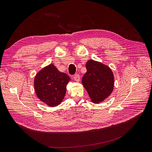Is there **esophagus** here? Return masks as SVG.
Listing matches in <instances>:
<instances>
[{"label":"esophagus","mask_w":152,"mask_h":152,"mask_svg":"<svg viewBox=\"0 0 152 152\" xmlns=\"http://www.w3.org/2000/svg\"><path fill=\"white\" fill-rule=\"evenodd\" d=\"M74 79L75 80V81L79 82L80 81V76L78 74H75L74 75Z\"/></svg>","instance_id":"34e87169"}]
</instances>
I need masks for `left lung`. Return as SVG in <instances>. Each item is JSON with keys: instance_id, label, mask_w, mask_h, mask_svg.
Masks as SVG:
<instances>
[{"instance_id": "left-lung-1", "label": "left lung", "mask_w": 152, "mask_h": 152, "mask_svg": "<svg viewBox=\"0 0 152 152\" xmlns=\"http://www.w3.org/2000/svg\"><path fill=\"white\" fill-rule=\"evenodd\" d=\"M86 72L82 78L84 87L94 103H99L108 98L113 91L114 76L109 67L99 62L89 60Z\"/></svg>"}]
</instances>
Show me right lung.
I'll return each instance as SVG.
<instances>
[{
  "mask_svg": "<svg viewBox=\"0 0 152 152\" xmlns=\"http://www.w3.org/2000/svg\"><path fill=\"white\" fill-rule=\"evenodd\" d=\"M69 77L53 65L45 67L36 75L34 88L37 97L49 106H56L63 101Z\"/></svg>",
  "mask_w": 152,
  "mask_h": 152,
  "instance_id": "obj_1",
  "label": "right lung"
}]
</instances>
